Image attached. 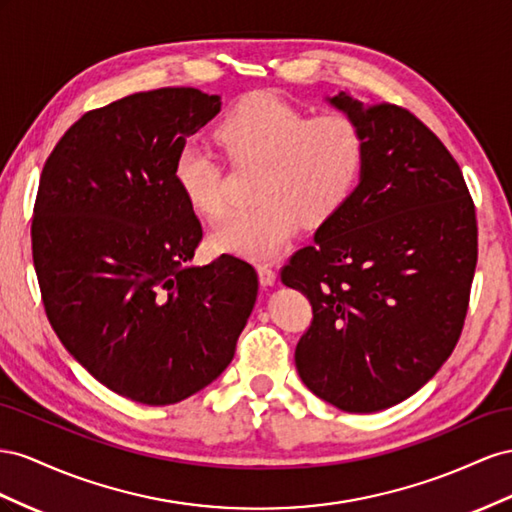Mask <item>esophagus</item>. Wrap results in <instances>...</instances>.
<instances>
[{"label": "esophagus", "instance_id": "esophagus-1", "mask_svg": "<svg viewBox=\"0 0 512 512\" xmlns=\"http://www.w3.org/2000/svg\"><path fill=\"white\" fill-rule=\"evenodd\" d=\"M257 272H259V281H261V285H264V287L276 283V270L270 264H259Z\"/></svg>", "mask_w": 512, "mask_h": 512}]
</instances>
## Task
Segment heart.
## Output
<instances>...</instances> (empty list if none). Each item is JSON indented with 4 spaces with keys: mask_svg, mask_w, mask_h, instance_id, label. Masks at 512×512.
Masks as SVG:
<instances>
[{
    "mask_svg": "<svg viewBox=\"0 0 512 512\" xmlns=\"http://www.w3.org/2000/svg\"><path fill=\"white\" fill-rule=\"evenodd\" d=\"M216 141L233 165H259V173L255 206L218 225L212 242L253 259L279 253L302 223H328L354 195L367 160V137L354 118H309L274 94L240 100L218 124ZM173 178L197 214L218 221L229 212L223 167L210 152L186 145Z\"/></svg>",
    "mask_w": 512,
    "mask_h": 512,
    "instance_id": "1",
    "label": "heart"
}]
</instances>
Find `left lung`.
<instances>
[{
    "label": "left lung",
    "instance_id": "obj_1",
    "mask_svg": "<svg viewBox=\"0 0 512 512\" xmlns=\"http://www.w3.org/2000/svg\"><path fill=\"white\" fill-rule=\"evenodd\" d=\"M367 137L360 184L289 257L281 281L309 298L296 345L311 392L371 414L412 397L455 349L478 259L476 208L457 160L403 107L339 92Z\"/></svg>",
    "mask_w": 512,
    "mask_h": 512
}]
</instances>
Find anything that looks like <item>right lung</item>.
<instances>
[{
	"label": "right lung",
	"instance_id": "add662e5",
	"mask_svg": "<svg viewBox=\"0 0 512 512\" xmlns=\"http://www.w3.org/2000/svg\"><path fill=\"white\" fill-rule=\"evenodd\" d=\"M218 111L221 98L195 87L130 94L81 115L40 175L32 255L49 324L137 403L212 384L257 300V272L238 257L188 266L203 231L173 165Z\"/></svg>",
	"mask_w": 512,
	"mask_h": 512
}]
</instances>
